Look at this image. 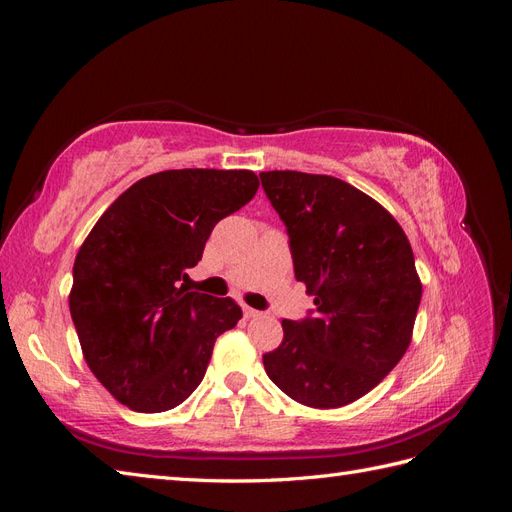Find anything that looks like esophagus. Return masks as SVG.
Listing matches in <instances>:
<instances>
[{"label": "esophagus", "mask_w": 512, "mask_h": 512, "mask_svg": "<svg viewBox=\"0 0 512 512\" xmlns=\"http://www.w3.org/2000/svg\"><path fill=\"white\" fill-rule=\"evenodd\" d=\"M243 316H245V318H258L260 312H258V309L250 307V305H243Z\"/></svg>", "instance_id": "1"}]
</instances>
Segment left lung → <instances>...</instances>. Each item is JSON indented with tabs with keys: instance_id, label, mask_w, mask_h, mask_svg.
<instances>
[{
	"instance_id": "left-lung-1",
	"label": "left lung",
	"mask_w": 512,
	"mask_h": 512,
	"mask_svg": "<svg viewBox=\"0 0 512 512\" xmlns=\"http://www.w3.org/2000/svg\"><path fill=\"white\" fill-rule=\"evenodd\" d=\"M260 181L286 226L294 277L316 305L303 320H282V344L262 354L267 376L303 406H348L410 346L423 292L410 241L342 179L269 170Z\"/></svg>"
}]
</instances>
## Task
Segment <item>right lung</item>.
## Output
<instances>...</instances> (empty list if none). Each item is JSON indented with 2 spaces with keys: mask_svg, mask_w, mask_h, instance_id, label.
<instances>
[{
  "mask_svg": "<svg viewBox=\"0 0 512 512\" xmlns=\"http://www.w3.org/2000/svg\"><path fill=\"white\" fill-rule=\"evenodd\" d=\"M256 190L252 170H162L136 181L91 228L74 260L70 314L89 369L123 406L164 412L203 382L215 339L243 312L181 280L215 224Z\"/></svg>",
  "mask_w": 512,
  "mask_h": 512,
  "instance_id": "add662e5",
  "label": "right lung"
}]
</instances>
